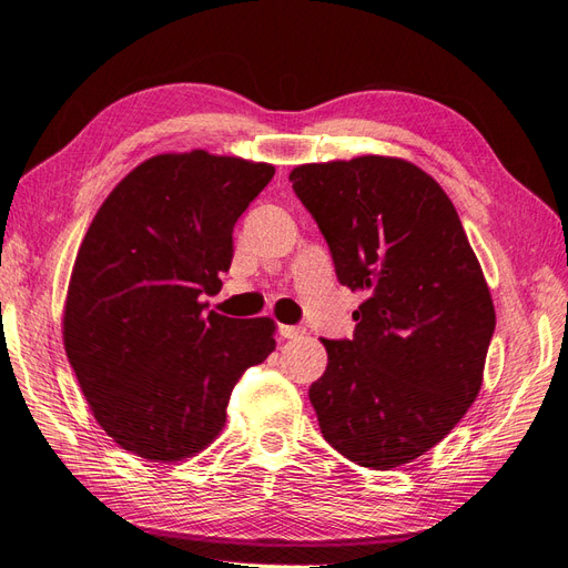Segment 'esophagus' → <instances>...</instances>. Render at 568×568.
Returning a JSON list of instances; mask_svg holds the SVG:
<instances>
[{"instance_id":"1","label":"esophagus","mask_w":568,"mask_h":568,"mask_svg":"<svg viewBox=\"0 0 568 568\" xmlns=\"http://www.w3.org/2000/svg\"><path fill=\"white\" fill-rule=\"evenodd\" d=\"M278 333L285 339H300V337H304V328L302 326H281Z\"/></svg>"}]
</instances>
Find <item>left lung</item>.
Listing matches in <instances>:
<instances>
[{"label": "left lung", "instance_id": "obj_1", "mask_svg": "<svg viewBox=\"0 0 568 568\" xmlns=\"http://www.w3.org/2000/svg\"><path fill=\"white\" fill-rule=\"evenodd\" d=\"M293 190L326 237L337 281L368 297L352 339H321L310 399L326 440L387 471L426 455L483 385L495 306L455 204L397 156L302 164Z\"/></svg>", "mask_w": 568, "mask_h": 568}]
</instances>
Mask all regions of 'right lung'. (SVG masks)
Here are the masks:
<instances>
[{
	"instance_id": "obj_1",
	"label": "right lung",
	"mask_w": 568,
	"mask_h": 568,
	"mask_svg": "<svg viewBox=\"0 0 568 568\" xmlns=\"http://www.w3.org/2000/svg\"><path fill=\"white\" fill-rule=\"evenodd\" d=\"M262 161L156 154L111 190L78 250L63 347L106 435L150 462L194 457L240 376L275 349L271 318L206 314L233 225L273 178Z\"/></svg>"
}]
</instances>
